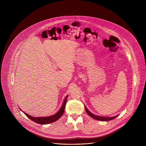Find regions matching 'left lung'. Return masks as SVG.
<instances>
[{"label":"left lung","instance_id":"8db88e82","mask_svg":"<svg viewBox=\"0 0 146 146\" xmlns=\"http://www.w3.org/2000/svg\"><path fill=\"white\" fill-rule=\"evenodd\" d=\"M85 109L86 110V112L87 113V114L92 118L96 119V120H99V121H110V120H112L114 118H115L117 117L118 116V115L114 116V117H102V116H98V115H94V114H92V113H91L88 109L85 106Z\"/></svg>","mask_w":146,"mask_h":146}]
</instances>
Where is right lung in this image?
Segmentation results:
<instances>
[{"label":"right lung","mask_w":146,"mask_h":146,"mask_svg":"<svg viewBox=\"0 0 146 146\" xmlns=\"http://www.w3.org/2000/svg\"><path fill=\"white\" fill-rule=\"evenodd\" d=\"M68 96V95H67L66 96V98H65V100H64V103H63V104H62V107L60 108V110L56 114H55L54 115H51V116H49V117H32L31 115H28V114H27L24 112V113L26 115V116H27L29 119H31L32 121H34L36 123L41 124V125H44V124H48V123H52V122H55L56 120H58L59 118H60L62 117V115H63L64 110H65V105H66V103Z\"/></svg>","instance_id":"obj_1"}]
</instances>
